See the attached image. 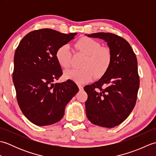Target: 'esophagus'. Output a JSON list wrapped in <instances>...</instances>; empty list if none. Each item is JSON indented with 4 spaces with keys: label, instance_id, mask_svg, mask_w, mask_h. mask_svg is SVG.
I'll use <instances>...</instances> for the list:
<instances>
[{
    "label": "esophagus",
    "instance_id": "obj_1",
    "mask_svg": "<svg viewBox=\"0 0 156 156\" xmlns=\"http://www.w3.org/2000/svg\"><path fill=\"white\" fill-rule=\"evenodd\" d=\"M78 88H79V90H83V86H82V85L78 84Z\"/></svg>",
    "mask_w": 156,
    "mask_h": 156
}]
</instances>
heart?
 Returning <instances> with one entry per match:
<instances>
[{"label":"heart","instance_id":"b5f03b06","mask_svg":"<svg viewBox=\"0 0 156 156\" xmlns=\"http://www.w3.org/2000/svg\"><path fill=\"white\" fill-rule=\"evenodd\" d=\"M76 48L86 55L82 62V69H71L65 71L64 76L67 80L78 84H84L94 78H101L110 68L112 61L111 52L108 49L101 48L94 39L84 37L78 39ZM55 57L62 68H68L71 65V48L68 44H63L58 48Z\"/></svg>","mask_w":156,"mask_h":156}]
</instances>
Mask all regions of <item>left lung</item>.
Returning a JSON list of instances; mask_svg holds the SVG:
<instances>
[{
	"label": "left lung",
	"instance_id": "left-lung-1",
	"mask_svg": "<svg viewBox=\"0 0 156 156\" xmlns=\"http://www.w3.org/2000/svg\"><path fill=\"white\" fill-rule=\"evenodd\" d=\"M85 35L103 39L112 55L107 73L84 88L88 94L86 114L92 123L112 128L128 117L136 102L140 87L136 55L129 43L117 35L101 32Z\"/></svg>",
	"mask_w": 156,
	"mask_h": 156
}]
</instances>
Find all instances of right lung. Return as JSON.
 Returning a JSON list of instances; mask_svg holds the SVG:
<instances>
[{"label":"right lung","instance_id":"obj_1","mask_svg":"<svg viewBox=\"0 0 156 156\" xmlns=\"http://www.w3.org/2000/svg\"><path fill=\"white\" fill-rule=\"evenodd\" d=\"M76 34L39 29L26 35L16 49L12 80L16 98L25 117L36 125L60 121L66 105L78 92L77 85L70 80L53 83L62 75L56 51Z\"/></svg>","mask_w":156,"mask_h":156}]
</instances>
